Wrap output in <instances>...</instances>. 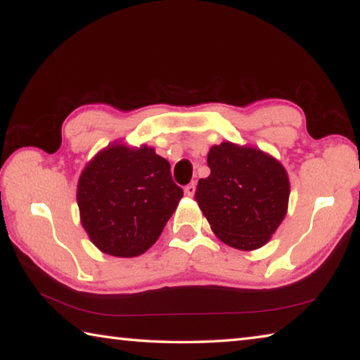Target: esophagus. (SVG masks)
I'll use <instances>...</instances> for the list:
<instances>
[{"instance_id":"34e87169","label":"esophagus","mask_w":360,"mask_h":360,"mask_svg":"<svg viewBox=\"0 0 360 360\" xmlns=\"http://www.w3.org/2000/svg\"><path fill=\"white\" fill-rule=\"evenodd\" d=\"M184 192H186L187 197H193V195H195V184H193V182H191V184L186 186Z\"/></svg>"}]
</instances>
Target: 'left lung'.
<instances>
[{"instance_id": "obj_1", "label": "left lung", "mask_w": 360, "mask_h": 360, "mask_svg": "<svg viewBox=\"0 0 360 360\" xmlns=\"http://www.w3.org/2000/svg\"><path fill=\"white\" fill-rule=\"evenodd\" d=\"M211 174L195 200L225 245L254 251L270 241L288 212L290 184L281 162L251 146L225 141L208 152Z\"/></svg>"}]
</instances>
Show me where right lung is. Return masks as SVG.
I'll return each mask as SVG.
<instances>
[{
    "label": "right lung",
    "instance_id": "right-lung-1",
    "mask_svg": "<svg viewBox=\"0 0 360 360\" xmlns=\"http://www.w3.org/2000/svg\"><path fill=\"white\" fill-rule=\"evenodd\" d=\"M182 188L154 148L112 143L79 176L77 206L90 241L114 257L144 254L178 208Z\"/></svg>",
    "mask_w": 360,
    "mask_h": 360
}]
</instances>
